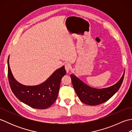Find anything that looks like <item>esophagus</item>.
I'll list each match as a JSON object with an SVG mask.
<instances>
[{
	"instance_id": "1",
	"label": "esophagus",
	"mask_w": 132,
	"mask_h": 132,
	"mask_svg": "<svg viewBox=\"0 0 132 132\" xmlns=\"http://www.w3.org/2000/svg\"><path fill=\"white\" fill-rule=\"evenodd\" d=\"M64 68H65L66 71L67 72H69L70 71V69H71V64L69 63H66L65 65H64Z\"/></svg>"
}]
</instances>
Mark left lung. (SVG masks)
I'll return each mask as SVG.
<instances>
[{
    "label": "left lung",
    "mask_w": 132,
    "mask_h": 132,
    "mask_svg": "<svg viewBox=\"0 0 132 132\" xmlns=\"http://www.w3.org/2000/svg\"><path fill=\"white\" fill-rule=\"evenodd\" d=\"M125 70L122 77L114 85L107 88H95L86 85L74 74L70 77L73 87L81 102L89 105H96L105 102L115 94L121 86Z\"/></svg>",
    "instance_id": "8db88e82"
}]
</instances>
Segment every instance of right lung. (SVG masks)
Listing matches in <instances>:
<instances>
[{
    "label": "right lung",
    "mask_w": 132,
    "mask_h": 132,
    "mask_svg": "<svg viewBox=\"0 0 132 132\" xmlns=\"http://www.w3.org/2000/svg\"><path fill=\"white\" fill-rule=\"evenodd\" d=\"M8 58V77L13 94L18 99L33 108L44 109L54 103L58 95L62 78L66 71L63 66L50 75L49 78L37 86H26L20 83L13 77Z\"/></svg>",
    "instance_id": "right-lung-1"
}]
</instances>
